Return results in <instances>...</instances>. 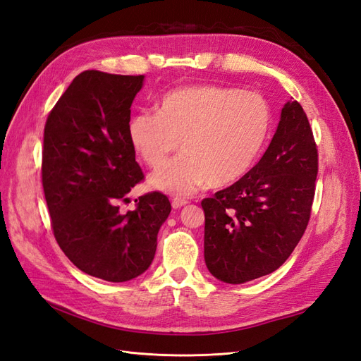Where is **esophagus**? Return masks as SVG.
Here are the masks:
<instances>
[{
	"label": "esophagus",
	"mask_w": 361,
	"mask_h": 361,
	"mask_svg": "<svg viewBox=\"0 0 361 361\" xmlns=\"http://www.w3.org/2000/svg\"><path fill=\"white\" fill-rule=\"evenodd\" d=\"M187 203H188V202H187V200H183V199H173V200H171L173 209H179V207L185 206Z\"/></svg>",
	"instance_id": "esophagus-1"
}]
</instances>
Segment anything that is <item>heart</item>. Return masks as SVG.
<instances>
[{
	"mask_svg": "<svg viewBox=\"0 0 361 361\" xmlns=\"http://www.w3.org/2000/svg\"><path fill=\"white\" fill-rule=\"evenodd\" d=\"M271 122L264 96L190 85L164 94L157 114L130 117L126 133L137 157L150 167L159 166L181 143L184 154L152 173L149 185L188 197L206 183L221 188L245 176L267 143Z\"/></svg>",
	"mask_w": 361,
	"mask_h": 361,
	"instance_id": "b5f03b06",
	"label": "heart"
}]
</instances>
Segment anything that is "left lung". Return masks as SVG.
<instances>
[{"label": "left lung", "instance_id": "1", "mask_svg": "<svg viewBox=\"0 0 361 361\" xmlns=\"http://www.w3.org/2000/svg\"><path fill=\"white\" fill-rule=\"evenodd\" d=\"M318 150L302 106L289 101L256 166L204 199V262L211 274L241 285L285 264L307 227Z\"/></svg>", "mask_w": 361, "mask_h": 361}]
</instances>
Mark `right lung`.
<instances>
[{
	"mask_svg": "<svg viewBox=\"0 0 361 361\" xmlns=\"http://www.w3.org/2000/svg\"><path fill=\"white\" fill-rule=\"evenodd\" d=\"M143 84L145 75L85 71L52 108L43 134L42 183L54 236L76 268L113 283L150 267L171 211L157 191L138 197L134 211L117 206L145 178L126 133Z\"/></svg>",
	"mask_w": 361,
	"mask_h": 361,
	"instance_id": "add662e5",
	"label": "right lung"
}]
</instances>
